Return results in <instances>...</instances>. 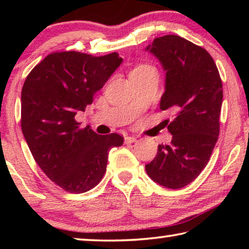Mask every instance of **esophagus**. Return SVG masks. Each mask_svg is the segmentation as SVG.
Listing matches in <instances>:
<instances>
[{
    "mask_svg": "<svg viewBox=\"0 0 249 249\" xmlns=\"http://www.w3.org/2000/svg\"><path fill=\"white\" fill-rule=\"evenodd\" d=\"M137 142V138L134 137V136H127V137H124L125 144H131V142Z\"/></svg>",
    "mask_w": 249,
    "mask_h": 249,
    "instance_id": "34e87169",
    "label": "esophagus"
}]
</instances>
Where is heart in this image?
<instances>
[{"label": "heart", "instance_id": "heart-1", "mask_svg": "<svg viewBox=\"0 0 249 249\" xmlns=\"http://www.w3.org/2000/svg\"><path fill=\"white\" fill-rule=\"evenodd\" d=\"M146 71H155L154 68L149 64H141V66H137L132 69L130 73H137V72H146Z\"/></svg>", "mask_w": 249, "mask_h": 249}]
</instances>
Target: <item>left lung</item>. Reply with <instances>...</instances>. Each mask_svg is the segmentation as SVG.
Instances as JSON below:
<instances>
[{"label":"left lung","instance_id":"1","mask_svg":"<svg viewBox=\"0 0 249 249\" xmlns=\"http://www.w3.org/2000/svg\"><path fill=\"white\" fill-rule=\"evenodd\" d=\"M146 51L166 71L160 108L177 111L168 125L171 144L159 145L146 172L159 185L182 188L203 171L219 138L222 80L210 53L180 36L159 37Z\"/></svg>","mask_w":249,"mask_h":249}]
</instances>
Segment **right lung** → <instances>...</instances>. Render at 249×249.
<instances>
[{
	"label": "right lung",
	"instance_id": "add662e5",
	"mask_svg": "<svg viewBox=\"0 0 249 249\" xmlns=\"http://www.w3.org/2000/svg\"><path fill=\"white\" fill-rule=\"evenodd\" d=\"M118 53L103 56L54 52L35 66L21 90V129L37 164L66 192L86 193L107 171L108 151L124 144L118 134L97 135L76 121L78 111L120 66Z\"/></svg>",
	"mask_w": 249,
	"mask_h": 249
}]
</instances>
